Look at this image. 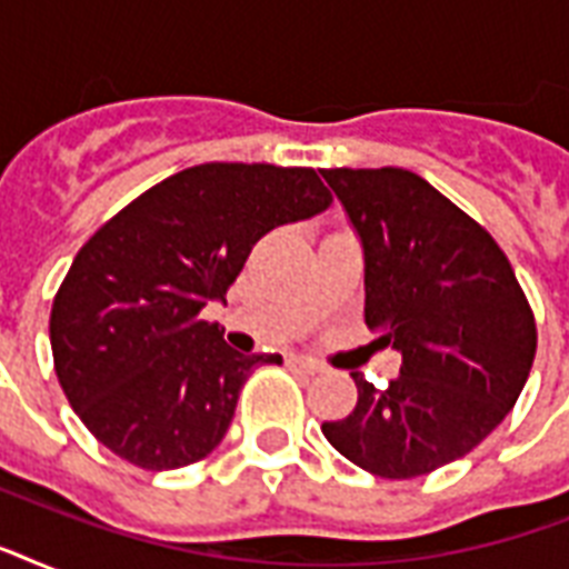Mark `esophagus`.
Listing matches in <instances>:
<instances>
[{"label": "esophagus", "mask_w": 569, "mask_h": 569, "mask_svg": "<svg viewBox=\"0 0 569 569\" xmlns=\"http://www.w3.org/2000/svg\"><path fill=\"white\" fill-rule=\"evenodd\" d=\"M289 363H292L295 369H301V372H307V375L321 372V366L316 363V360H310V357H289Z\"/></svg>", "instance_id": "34e87169"}]
</instances>
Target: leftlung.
Returning a JSON list of instances; mask_svg holds the SVG:
<instances>
[{
    "instance_id": "1",
    "label": "left lung",
    "mask_w": 569,
    "mask_h": 569,
    "mask_svg": "<svg viewBox=\"0 0 569 569\" xmlns=\"http://www.w3.org/2000/svg\"><path fill=\"white\" fill-rule=\"evenodd\" d=\"M366 259V325L401 351L387 389L355 372L357 407L321 431L380 478H416L472 451L517 405L538 328L493 236L405 168L321 171Z\"/></svg>"
}]
</instances>
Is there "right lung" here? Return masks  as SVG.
Instances as JSON below:
<instances>
[{
	"label": "right lung",
	"instance_id": "right-lung-1",
	"mask_svg": "<svg viewBox=\"0 0 569 569\" xmlns=\"http://www.w3.org/2000/svg\"><path fill=\"white\" fill-rule=\"evenodd\" d=\"M312 168L206 162L136 197L76 253L49 316L58 383L84 428L150 472L223 440L250 369L200 319L266 232L325 212Z\"/></svg>",
	"mask_w": 569,
	"mask_h": 569
}]
</instances>
